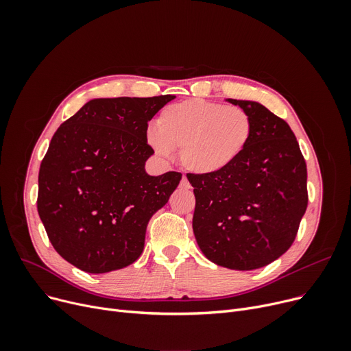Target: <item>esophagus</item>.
<instances>
[{
	"label": "esophagus",
	"mask_w": 351,
	"mask_h": 351,
	"mask_svg": "<svg viewBox=\"0 0 351 351\" xmlns=\"http://www.w3.org/2000/svg\"><path fill=\"white\" fill-rule=\"evenodd\" d=\"M180 186H182V188H185V189H189V188H191V183H189V180H188V178H186V176H183V178H182V180H180Z\"/></svg>",
	"instance_id": "34e87169"
}]
</instances>
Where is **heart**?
I'll return each instance as SVG.
<instances>
[{
	"instance_id": "heart-1",
	"label": "heart",
	"mask_w": 351,
	"mask_h": 351,
	"mask_svg": "<svg viewBox=\"0 0 351 351\" xmlns=\"http://www.w3.org/2000/svg\"><path fill=\"white\" fill-rule=\"evenodd\" d=\"M253 135L246 110L200 98L186 99L162 109L158 125L147 128L154 151L169 158L180 149V160L195 175H215L242 156Z\"/></svg>"
}]
</instances>
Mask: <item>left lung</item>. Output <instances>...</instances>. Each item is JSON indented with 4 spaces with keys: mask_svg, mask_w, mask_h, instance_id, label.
Here are the masks:
<instances>
[{
    "mask_svg": "<svg viewBox=\"0 0 351 351\" xmlns=\"http://www.w3.org/2000/svg\"><path fill=\"white\" fill-rule=\"evenodd\" d=\"M226 101L249 114L253 135L228 169L188 175L196 199L192 226L206 259L254 270L279 259L296 237L307 208V169L287 122L256 101Z\"/></svg>",
    "mask_w": 351,
    "mask_h": 351,
    "instance_id": "1",
    "label": "left lung"
}]
</instances>
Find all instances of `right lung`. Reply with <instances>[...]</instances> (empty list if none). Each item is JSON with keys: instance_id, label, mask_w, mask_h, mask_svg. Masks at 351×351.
Listing matches in <instances>:
<instances>
[{"instance_id": "right-lung-1", "label": "right lung", "mask_w": 351, "mask_h": 351, "mask_svg": "<svg viewBox=\"0 0 351 351\" xmlns=\"http://www.w3.org/2000/svg\"><path fill=\"white\" fill-rule=\"evenodd\" d=\"M173 95L88 101L53 134L38 175V213L53 249L86 273L132 265L149 219L182 175L151 176L146 129Z\"/></svg>"}]
</instances>
